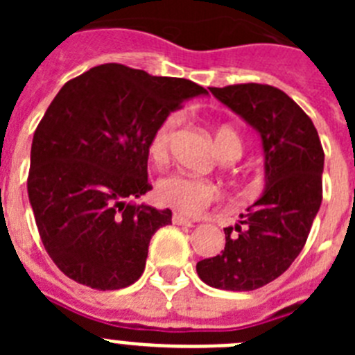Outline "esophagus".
<instances>
[{
    "label": "esophagus",
    "instance_id": "obj_1",
    "mask_svg": "<svg viewBox=\"0 0 355 355\" xmlns=\"http://www.w3.org/2000/svg\"><path fill=\"white\" fill-rule=\"evenodd\" d=\"M172 222L178 225H188V227H190V225H193L192 220H188L187 216L180 215V213H174V215H172Z\"/></svg>",
    "mask_w": 355,
    "mask_h": 355
}]
</instances>
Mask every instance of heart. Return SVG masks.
I'll use <instances>...</instances> for the list:
<instances>
[{"label": "heart", "instance_id": "1", "mask_svg": "<svg viewBox=\"0 0 355 355\" xmlns=\"http://www.w3.org/2000/svg\"><path fill=\"white\" fill-rule=\"evenodd\" d=\"M178 124H180V117L168 115L159 122L150 135L147 150H149L150 162L155 165H163L168 159V149H171L172 137L178 130ZM213 142H215L216 155L225 162H233L241 156L243 144L233 126L224 124V126L216 128ZM156 197L162 205L175 209L178 213L197 216L218 199V188L211 181L197 178V175L174 172L158 181Z\"/></svg>", "mask_w": 355, "mask_h": 355}]
</instances>
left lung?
<instances>
[{"instance_id":"8db88e82","label":"left lung","mask_w":355,"mask_h":355,"mask_svg":"<svg viewBox=\"0 0 355 355\" xmlns=\"http://www.w3.org/2000/svg\"><path fill=\"white\" fill-rule=\"evenodd\" d=\"M209 92L261 137L265 192L224 229V250L197 263V274L218 290H258L284 274L306 243L322 205L324 149L311 119L283 90L241 83Z\"/></svg>"}]
</instances>
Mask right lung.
Instances as JSON below:
<instances>
[{"label": "right lung", "instance_id": "add662e5", "mask_svg": "<svg viewBox=\"0 0 355 355\" xmlns=\"http://www.w3.org/2000/svg\"><path fill=\"white\" fill-rule=\"evenodd\" d=\"M206 89L121 64L92 67L56 94L31 142L28 197L49 258L69 279L121 290L146 268L171 209L135 205L149 192L150 135Z\"/></svg>", "mask_w": 355, "mask_h": 355}]
</instances>
